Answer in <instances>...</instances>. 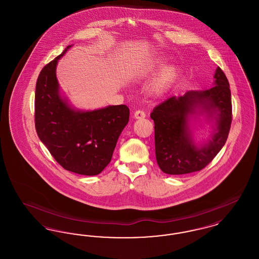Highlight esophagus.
<instances>
[{
	"instance_id": "esophagus-1",
	"label": "esophagus",
	"mask_w": 259,
	"mask_h": 259,
	"mask_svg": "<svg viewBox=\"0 0 259 259\" xmlns=\"http://www.w3.org/2000/svg\"><path fill=\"white\" fill-rule=\"evenodd\" d=\"M134 117H135L136 119L145 118V117H146V112L144 111L138 110V111H136L135 112H134Z\"/></svg>"
}]
</instances>
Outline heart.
<instances>
[{
    "mask_svg": "<svg viewBox=\"0 0 259 259\" xmlns=\"http://www.w3.org/2000/svg\"><path fill=\"white\" fill-rule=\"evenodd\" d=\"M165 62L163 60H158L155 62L148 70V73H153L154 71L158 70L164 66ZM177 75V69L175 66H168L166 67L159 75L151 82L149 87V92L153 96H161L166 92V90L171 85L175 77Z\"/></svg>",
    "mask_w": 259,
    "mask_h": 259,
    "instance_id": "obj_1",
    "label": "heart"
}]
</instances>
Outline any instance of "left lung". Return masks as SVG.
<instances>
[{"mask_svg": "<svg viewBox=\"0 0 259 259\" xmlns=\"http://www.w3.org/2000/svg\"><path fill=\"white\" fill-rule=\"evenodd\" d=\"M213 87L203 91H187L172 96L153 109L155 155L162 172L184 175L204 169L226 143L232 121L229 82L220 67L214 74ZM206 115L215 121L209 141L200 146L194 142L189 127L193 115Z\"/></svg>", "mask_w": 259, "mask_h": 259, "instance_id": "8db88e82", "label": "left lung"}]
</instances>
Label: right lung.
Here are the masks:
<instances>
[{"label":"right lung","mask_w":259,"mask_h":259,"mask_svg":"<svg viewBox=\"0 0 259 259\" xmlns=\"http://www.w3.org/2000/svg\"><path fill=\"white\" fill-rule=\"evenodd\" d=\"M70 48L67 47L38 74L35 126L39 140L64 169L78 175L95 176L111 162L130 112L125 105L78 111L68 104L67 99L62 98L56 66Z\"/></svg>","instance_id":"right-lung-1"}]
</instances>
